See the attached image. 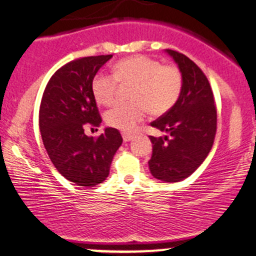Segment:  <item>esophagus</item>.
<instances>
[{
	"instance_id": "34e87169",
	"label": "esophagus",
	"mask_w": 256,
	"mask_h": 256,
	"mask_svg": "<svg viewBox=\"0 0 256 256\" xmlns=\"http://www.w3.org/2000/svg\"><path fill=\"white\" fill-rule=\"evenodd\" d=\"M122 140H124V142H130L131 140H134V134H122Z\"/></svg>"
}]
</instances>
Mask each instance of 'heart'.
Masks as SVG:
<instances>
[{"label": "heart", "mask_w": 256, "mask_h": 256, "mask_svg": "<svg viewBox=\"0 0 256 256\" xmlns=\"http://www.w3.org/2000/svg\"><path fill=\"white\" fill-rule=\"evenodd\" d=\"M122 86H134L130 104H116L107 110L104 120L110 128L134 131L148 112L162 116L174 107L182 90V72L174 64H162L155 58L131 56L116 62L113 75L98 72L92 81V92L98 104L110 106L116 101Z\"/></svg>", "instance_id": "obj_1"}]
</instances>
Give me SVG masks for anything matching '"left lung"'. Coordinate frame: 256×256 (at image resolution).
<instances>
[{"label": "left lung", "mask_w": 256, "mask_h": 256, "mask_svg": "<svg viewBox=\"0 0 256 256\" xmlns=\"http://www.w3.org/2000/svg\"><path fill=\"white\" fill-rule=\"evenodd\" d=\"M167 52L180 68L184 84L173 108L150 124L169 134L150 136L154 146L149 168L158 180L178 182L188 178L211 152L217 131V107L202 70L184 54L169 48Z\"/></svg>", "instance_id": "obj_1"}]
</instances>
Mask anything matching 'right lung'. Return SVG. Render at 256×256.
Here are the masks:
<instances>
[{
  "instance_id": "add662e5",
  "label": "right lung",
  "mask_w": 256,
  "mask_h": 256,
  "mask_svg": "<svg viewBox=\"0 0 256 256\" xmlns=\"http://www.w3.org/2000/svg\"><path fill=\"white\" fill-rule=\"evenodd\" d=\"M112 54L81 57L60 68L46 84L39 108V128L51 162L76 186L94 187L106 180L113 156L122 143L116 128L98 137L84 134L102 122L92 81Z\"/></svg>"
}]
</instances>
